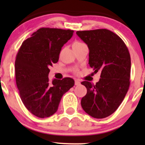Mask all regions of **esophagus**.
Returning <instances> with one entry per match:
<instances>
[{
  "instance_id": "esophagus-1",
  "label": "esophagus",
  "mask_w": 145,
  "mask_h": 145,
  "mask_svg": "<svg viewBox=\"0 0 145 145\" xmlns=\"http://www.w3.org/2000/svg\"><path fill=\"white\" fill-rule=\"evenodd\" d=\"M75 84H76V86H78L80 84V82L79 80H75Z\"/></svg>"
}]
</instances>
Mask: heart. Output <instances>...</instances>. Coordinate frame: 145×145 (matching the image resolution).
Returning a JSON list of instances; mask_svg holds the SVG:
<instances>
[{
  "label": "heart",
  "mask_w": 145,
  "mask_h": 145,
  "mask_svg": "<svg viewBox=\"0 0 145 145\" xmlns=\"http://www.w3.org/2000/svg\"><path fill=\"white\" fill-rule=\"evenodd\" d=\"M82 44H82V43H81V42H79V41H75V42L74 43V44H73V47H74V46H80V45H82Z\"/></svg>",
  "instance_id": "obj_1"
}]
</instances>
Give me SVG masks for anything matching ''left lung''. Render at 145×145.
<instances>
[{
  "label": "left lung",
  "instance_id": "1",
  "mask_svg": "<svg viewBox=\"0 0 145 145\" xmlns=\"http://www.w3.org/2000/svg\"><path fill=\"white\" fill-rule=\"evenodd\" d=\"M76 34L89 48L90 67L95 73L101 71L96 84L81 82L87 89L81 106L92 117L104 119L115 112L129 89V52L123 41L109 30L77 31Z\"/></svg>",
  "mask_w": 145,
  "mask_h": 145
}]
</instances>
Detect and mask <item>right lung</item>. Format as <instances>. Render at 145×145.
Segmentation results:
<instances>
[{
	"instance_id": "right-lung-1",
	"label": "right lung",
	"mask_w": 145,
	"mask_h": 145,
	"mask_svg": "<svg viewBox=\"0 0 145 145\" xmlns=\"http://www.w3.org/2000/svg\"><path fill=\"white\" fill-rule=\"evenodd\" d=\"M74 31L41 28L22 44L15 62L16 80L23 104L35 116L54 114L63 95L74 85L71 78L49 80L50 66L59 61Z\"/></svg>"
}]
</instances>
